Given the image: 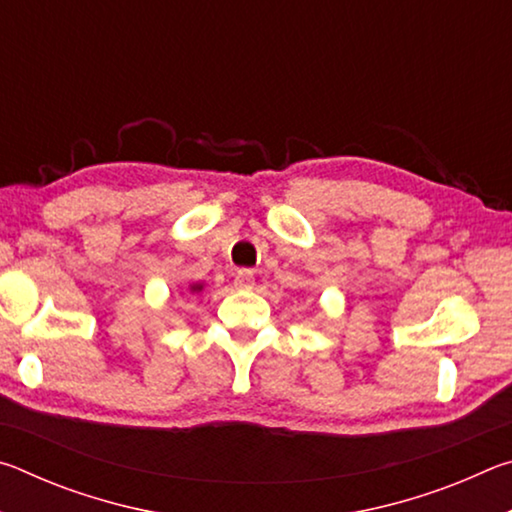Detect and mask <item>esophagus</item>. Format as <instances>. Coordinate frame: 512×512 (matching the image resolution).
<instances>
[{
	"label": "esophagus",
	"mask_w": 512,
	"mask_h": 512,
	"mask_svg": "<svg viewBox=\"0 0 512 512\" xmlns=\"http://www.w3.org/2000/svg\"><path fill=\"white\" fill-rule=\"evenodd\" d=\"M253 284H255L253 271H248V268H241V271H237L235 287H239V289H253Z\"/></svg>",
	"instance_id": "esophagus-1"
}]
</instances>
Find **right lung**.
<instances>
[{"mask_svg":"<svg viewBox=\"0 0 512 512\" xmlns=\"http://www.w3.org/2000/svg\"><path fill=\"white\" fill-rule=\"evenodd\" d=\"M203 287H201V284H194V287H192V291H201Z\"/></svg>","mask_w":512,"mask_h":512,"instance_id":"add662e5","label":"right lung"}]
</instances>
